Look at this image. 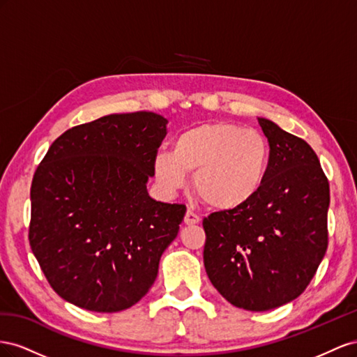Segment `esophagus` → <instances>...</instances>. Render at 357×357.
<instances>
[{
	"label": "esophagus",
	"instance_id": "esophagus-1",
	"mask_svg": "<svg viewBox=\"0 0 357 357\" xmlns=\"http://www.w3.org/2000/svg\"><path fill=\"white\" fill-rule=\"evenodd\" d=\"M200 221V218H199V215L197 213H195L192 211H187L185 212V217H184V222L187 224V226H192V224H197Z\"/></svg>",
	"mask_w": 357,
	"mask_h": 357
}]
</instances>
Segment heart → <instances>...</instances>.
I'll list each match as a JSON object with an SVG mask.
<instances>
[{"label":"heart","instance_id":"b5f03b06","mask_svg":"<svg viewBox=\"0 0 357 357\" xmlns=\"http://www.w3.org/2000/svg\"><path fill=\"white\" fill-rule=\"evenodd\" d=\"M271 149L254 130L230 122H206L179 133L172 151H160L152 161L157 184L166 195L192 188L208 206L231 211L259 195L266 178Z\"/></svg>","mask_w":357,"mask_h":357}]
</instances>
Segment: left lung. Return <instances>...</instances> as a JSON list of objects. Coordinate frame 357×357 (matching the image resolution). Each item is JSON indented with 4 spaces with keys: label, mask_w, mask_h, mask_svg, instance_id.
Segmentation results:
<instances>
[{
    "label": "left lung",
    "mask_w": 357,
    "mask_h": 357,
    "mask_svg": "<svg viewBox=\"0 0 357 357\" xmlns=\"http://www.w3.org/2000/svg\"><path fill=\"white\" fill-rule=\"evenodd\" d=\"M271 155L259 195L203 220V261L221 296L269 311L307 289L328 248L329 182L307 142L257 118Z\"/></svg>",
    "instance_id": "8db88e82"
}]
</instances>
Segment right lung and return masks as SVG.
<instances>
[{"mask_svg":"<svg viewBox=\"0 0 357 357\" xmlns=\"http://www.w3.org/2000/svg\"><path fill=\"white\" fill-rule=\"evenodd\" d=\"M166 124L154 112L107 115L67 130L40 162L29 245L64 301L118 312L154 284L187 211L146 188Z\"/></svg>","mask_w":357,"mask_h":357,"instance_id":"add662e5","label":"right lung"}]
</instances>
